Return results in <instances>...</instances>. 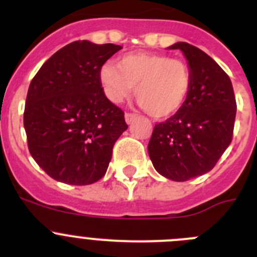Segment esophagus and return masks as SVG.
Returning <instances> with one entry per match:
<instances>
[{
	"label": "esophagus",
	"instance_id": "obj_1",
	"mask_svg": "<svg viewBox=\"0 0 257 257\" xmlns=\"http://www.w3.org/2000/svg\"><path fill=\"white\" fill-rule=\"evenodd\" d=\"M135 118L136 114H134V113H126V114H124V119H126V122L128 124L133 123V122L135 121Z\"/></svg>",
	"mask_w": 257,
	"mask_h": 257
}]
</instances>
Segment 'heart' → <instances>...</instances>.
Masks as SVG:
<instances>
[{
	"instance_id": "b5f03b06",
	"label": "heart",
	"mask_w": 257,
	"mask_h": 257,
	"mask_svg": "<svg viewBox=\"0 0 257 257\" xmlns=\"http://www.w3.org/2000/svg\"><path fill=\"white\" fill-rule=\"evenodd\" d=\"M109 101L119 104L130 96L134 86L140 105L156 118L175 114L192 88V70L187 61L163 54L133 52L122 56L117 67L105 63L99 72Z\"/></svg>"
}]
</instances>
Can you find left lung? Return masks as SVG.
Segmentation results:
<instances>
[{"instance_id": "obj_1", "label": "left lung", "mask_w": 257, "mask_h": 257, "mask_svg": "<svg viewBox=\"0 0 257 257\" xmlns=\"http://www.w3.org/2000/svg\"><path fill=\"white\" fill-rule=\"evenodd\" d=\"M181 50L192 70V88L179 112L154 126L148 152L154 169L174 181L211 171L233 138L235 104L230 78L216 61L187 42Z\"/></svg>"}]
</instances>
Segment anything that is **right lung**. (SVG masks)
Listing matches in <instances>:
<instances>
[{"instance_id":"1","label":"right lung","mask_w":257,"mask_h":257,"mask_svg":"<svg viewBox=\"0 0 257 257\" xmlns=\"http://www.w3.org/2000/svg\"><path fill=\"white\" fill-rule=\"evenodd\" d=\"M122 47L74 41L40 68L28 88L24 128L33 160L49 176L88 185L105 175L113 145L127 130L99 72Z\"/></svg>"}]
</instances>
